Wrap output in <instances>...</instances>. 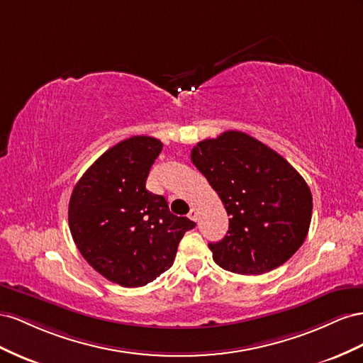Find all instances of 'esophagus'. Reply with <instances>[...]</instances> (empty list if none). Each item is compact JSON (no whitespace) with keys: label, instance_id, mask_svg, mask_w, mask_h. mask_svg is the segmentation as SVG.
<instances>
[{"label":"esophagus","instance_id":"esophagus-1","mask_svg":"<svg viewBox=\"0 0 363 363\" xmlns=\"http://www.w3.org/2000/svg\"><path fill=\"white\" fill-rule=\"evenodd\" d=\"M189 217H190L191 220H194V222L198 220V210H196V208H191V210H190V213H189Z\"/></svg>","mask_w":363,"mask_h":363}]
</instances>
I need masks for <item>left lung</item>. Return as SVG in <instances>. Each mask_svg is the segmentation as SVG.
I'll return each instance as SVG.
<instances>
[{
	"label": "left lung",
	"mask_w": 363,
	"mask_h": 363,
	"mask_svg": "<svg viewBox=\"0 0 363 363\" xmlns=\"http://www.w3.org/2000/svg\"><path fill=\"white\" fill-rule=\"evenodd\" d=\"M191 161L230 216L226 235L208 245L213 260L225 271L266 274L304 243L312 193L281 155L247 133L228 130L196 144Z\"/></svg>",
	"instance_id": "1"
}]
</instances>
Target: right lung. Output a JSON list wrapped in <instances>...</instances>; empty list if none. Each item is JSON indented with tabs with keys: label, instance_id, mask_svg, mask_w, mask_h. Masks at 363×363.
Wrapping results in <instances>:
<instances>
[{
	"label": "right lung",
	"instance_id": "obj_1",
	"mask_svg": "<svg viewBox=\"0 0 363 363\" xmlns=\"http://www.w3.org/2000/svg\"><path fill=\"white\" fill-rule=\"evenodd\" d=\"M161 150L162 143L153 137L123 140L91 165L71 193L68 223L77 250L100 275L123 287L146 286L172 267L184 234L196 226L146 189Z\"/></svg>",
	"mask_w": 363,
	"mask_h": 363
}]
</instances>
